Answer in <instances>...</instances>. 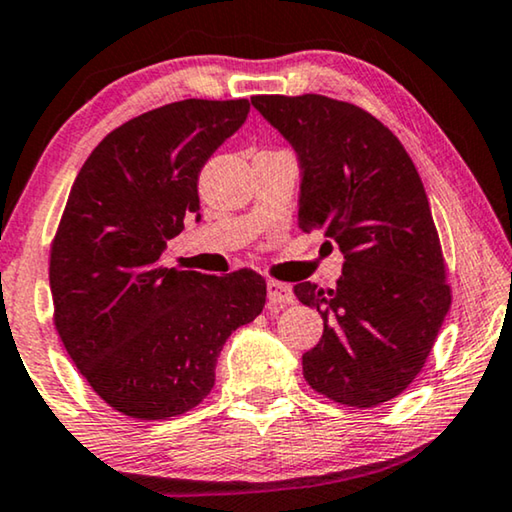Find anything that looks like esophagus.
<instances>
[{"label": "esophagus", "mask_w": 512, "mask_h": 512, "mask_svg": "<svg viewBox=\"0 0 512 512\" xmlns=\"http://www.w3.org/2000/svg\"><path fill=\"white\" fill-rule=\"evenodd\" d=\"M266 297H269V304L271 306L294 304L292 285L280 283V280H269V283H266Z\"/></svg>", "instance_id": "34e87169"}]
</instances>
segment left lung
Returning <instances> with one entry per match:
<instances>
[{
    "instance_id": "8db88e82",
    "label": "left lung",
    "mask_w": 512,
    "mask_h": 512,
    "mask_svg": "<svg viewBox=\"0 0 512 512\" xmlns=\"http://www.w3.org/2000/svg\"><path fill=\"white\" fill-rule=\"evenodd\" d=\"M255 109L301 164L299 227L345 257L334 287L297 283L325 331L304 378L343 406L371 408L422 371L452 304L427 192L401 141L371 113L325 95H257Z\"/></svg>"
}]
</instances>
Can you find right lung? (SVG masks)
Wrapping results in <instances>:
<instances>
[{
    "instance_id": "obj_1",
    "label": "right lung",
    "mask_w": 512,
    "mask_h": 512,
    "mask_svg": "<svg viewBox=\"0 0 512 512\" xmlns=\"http://www.w3.org/2000/svg\"><path fill=\"white\" fill-rule=\"evenodd\" d=\"M248 99H183L113 129L78 171L50 246L55 329L113 410L167 420L199 406L266 280L167 269V241L199 220V171L248 118Z\"/></svg>"
}]
</instances>
